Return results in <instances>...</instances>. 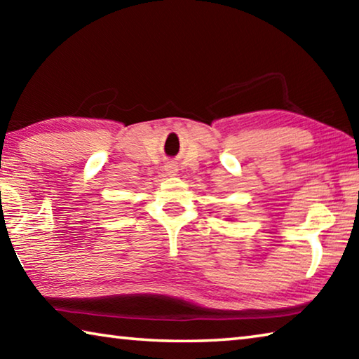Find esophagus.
I'll return each instance as SVG.
<instances>
[{
    "label": "esophagus",
    "mask_w": 359,
    "mask_h": 359,
    "mask_svg": "<svg viewBox=\"0 0 359 359\" xmlns=\"http://www.w3.org/2000/svg\"><path fill=\"white\" fill-rule=\"evenodd\" d=\"M165 171L168 175H175L177 174V166L172 165V163H169V165L165 166Z\"/></svg>",
    "instance_id": "34e87169"
}]
</instances>
